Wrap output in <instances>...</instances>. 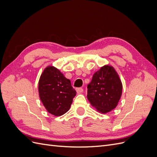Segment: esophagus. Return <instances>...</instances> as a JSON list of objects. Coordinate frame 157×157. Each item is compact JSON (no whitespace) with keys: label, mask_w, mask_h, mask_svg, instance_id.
Listing matches in <instances>:
<instances>
[{"label":"esophagus","mask_w":157,"mask_h":157,"mask_svg":"<svg viewBox=\"0 0 157 157\" xmlns=\"http://www.w3.org/2000/svg\"><path fill=\"white\" fill-rule=\"evenodd\" d=\"M76 91H77V94H80L83 92V88H76Z\"/></svg>","instance_id":"1"}]
</instances>
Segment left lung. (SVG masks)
I'll use <instances>...</instances> for the list:
<instances>
[{
    "mask_svg": "<svg viewBox=\"0 0 157 157\" xmlns=\"http://www.w3.org/2000/svg\"><path fill=\"white\" fill-rule=\"evenodd\" d=\"M87 88V98L90 104L104 114L117 106L122 91L119 76L112 66L108 65L94 74Z\"/></svg>",
    "mask_w": 157,
    "mask_h": 157,
    "instance_id": "obj_1",
    "label": "left lung"
}]
</instances>
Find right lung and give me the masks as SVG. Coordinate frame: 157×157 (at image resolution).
<instances>
[{"mask_svg": "<svg viewBox=\"0 0 157 157\" xmlns=\"http://www.w3.org/2000/svg\"><path fill=\"white\" fill-rule=\"evenodd\" d=\"M76 93L70 80L66 78L59 69L53 66L44 69L39 81V94L49 113L61 116L67 113Z\"/></svg>", "mask_w": 157, "mask_h": 157, "instance_id": "1", "label": "right lung"}]
</instances>
